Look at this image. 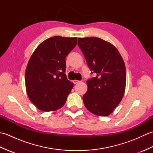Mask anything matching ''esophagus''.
<instances>
[{"mask_svg":"<svg viewBox=\"0 0 153 153\" xmlns=\"http://www.w3.org/2000/svg\"><path fill=\"white\" fill-rule=\"evenodd\" d=\"M79 82H80V81H78V80H74L73 81V83H74V84H76V83H79Z\"/></svg>","mask_w":153,"mask_h":153,"instance_id":"esophagus-1","label":"esophagus"}]
</instances>
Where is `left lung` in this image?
I'll list each match as a JSON object with an SVG mask.
<instances>
[{
	"label": "left lung",
	"mask_w": 153,
	"mask_h": 153,
	"mask_svg": "<svg viewBox=\"0 0 153 153\" xmlns=\"http://www.w3.org/2000/svg\"><path fill=\"white\" fill-rule=\"evenodd\" d=\"M80 49L95 77L87 81L88 89L83 96L87 109L97 116L111 114L125 92L126 71L118 49L98 37L79 38Z\"/></svg>",
	"instance_id": "obj_1"
}]
</instances>
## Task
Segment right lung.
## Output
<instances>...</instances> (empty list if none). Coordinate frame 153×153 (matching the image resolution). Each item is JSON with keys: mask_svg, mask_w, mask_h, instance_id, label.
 Segmentation results:
<instances>
[{"mask_svg": "<svg viewBox=\"0 0 153 153\" xmlns=\"http://www.w3.org/2000/svg\"><path fill=\"white\" fill-rule=\"evenodd\" d=\"M77 37L54 36L35 49L25 74L29 99L38 109L49 112L60 108L74 84L65 74L66 57L77 45Z\"/></svg>", "mask_w": 153, "mask_h": 153, "instance_id": "obj_1", "label": "right lung"}]
</instances>
